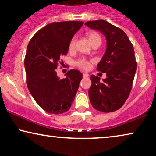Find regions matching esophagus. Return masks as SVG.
I'll return each instance as SVG.
<instances>
[{
  "label": "esophagus",
  "mask_w": 156,
  "mask_h": 156,
  "mask_svg": "<svg viewBox=\"0 0 156 156\" xmlns=\"http://www.w3.org/2000/svg\"><path fill=\"white\" fill-rule=\"evenodd\" d=\"M83 77H84V78H85V77H87V76H89L87 73H83Z\"/></svg>",
  "instance_id": "1"
}]
</instances>
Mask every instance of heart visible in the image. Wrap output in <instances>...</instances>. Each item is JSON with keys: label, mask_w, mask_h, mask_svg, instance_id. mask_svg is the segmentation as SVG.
Returning a JSON list of instances; mask_svg holds the SVG:
<instances>
[{"label": "heart", "mask_w": 156, "mask_h": 156, "mask_svg": "<svg viewBox=\"0 0 156 156\" xmlns=\"http://www.w3.org/2000/svg\"><path fill=\"white\" fill-rule=\"evenodd\" d=\"M87 36L92 44L97 43V42H100V43L101 42V36H99V34L98 33H97V32H90V33L87 34ZM76 43V36H73V38L71 39L70 42H69V50L70 51H73L75 50ZM76 64H77V66L78 67H80V68L83 69H85V70H87V69H90V62L85 59H80L79 61L76 62Z\"/></svg>", "instance_id": "b5f03b06"}]
</instances>
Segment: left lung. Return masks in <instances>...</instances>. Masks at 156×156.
<instances>
[{
  "label": "left lung",
  "instance_id": "1",
  "mask_svg": "<svg viewBox=\"0 0 156 156\" xmlns=\"http://www.w3.org/2000/svg\"><path fill=\"white\" fill-rule=\"evenodd\" d=\"M85 24L101 31L106 38V50L97 68L106 73V78L100 81L98 76H91L90 102L97 111L113 112L122 107L131 92L137 66L133 45L122 29L105 20Z\"/></svg>",
  "mask_w": 156,
  "mask_h": 156
}]
</instances>
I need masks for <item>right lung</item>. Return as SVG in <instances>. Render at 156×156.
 I'll use <instances>...</instances> for the list:
<instances>
[{
    "instance_id": "obj_1",
    "label": "right lung",
    "mask_w": 156,
    "mask_h": 156,
    "mask_svg": "<svg viewBox=\"0 0 156 156\" xmlns=\"http://www.w3.org/2000/svg\"><path fill=\"white\" fill-rule=\"evenodd\" d=\"M83 22H52L35 34L28 44L24 59L27 85L34 100L48 113L61 114L69 111L78 91L83 74L71 69L66 78L57 76L60 57Z\"/></svg>"
}]
</instances>
